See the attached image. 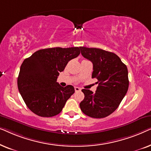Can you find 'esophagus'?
Returning a JSON list of instances; mask_svg holds the SVG:
<instances>
[{
  "label": "esophagus",
  "mask_w": 151,
  "mask_h": 151,
  "mask_svg": "<svg viewBox=\"0 0 151 151\" xmlns=\"http://www.w3.org/2000/svg\"><path fill=\"white\" fill-rule=\"evenodd\" d=\"M81 91V88L78 87V86H75V91L76 92H78V91Z\"/></svg>",
  "instance_id": "34e87169"
}]
</instances>
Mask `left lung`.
Instances as JSON below:
<instances>
[{
	"label": "left lung",
	"instance_id": "obj_1",
	"mask_svg": "<svg viewBox=\"0 0 151 151\" xmlns=\"http://www.w3.org/2000/svg\"><path fill=\"white\" fill-rule=\"evenodd\" d=\"M82 55L93 63L92 78L98 80L95 93L82 89L84 100L80 106L84 114L103 118L116 110L127 94L129 77L127 66L114 53L98 48L80 47Z\"/></svg>",
	"mask_w": 151,
	"mask_h": 151
}]
</instances>
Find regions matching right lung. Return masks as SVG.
<instances>
[{
	"mask_svg": "<svg viewBox=\"0 0 151 151\" xmlns=\"http://www.w3.org/2000/svg\"><path fill=\"white\" fill-rule=\"evenodd\" d=\"M80 47L40 49L26 58L20 66L18 88L27 106L37 115L55 116L63 110L74 87L58 83L60 72L68 62L78 57Z\"/></svg>",
	"mask_w": 151,
	"mask_h": 151,
	"instance_id": "right-lung-1",
	"label": "right lung"
}]
</instances>
